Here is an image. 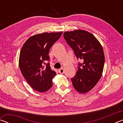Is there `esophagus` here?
I'll return each instance as SVG.
<instances>
[{
  "label": "esophagus",
  "mask_w": 123,
  "mask_h": 123,
  "mask_svg": "<svg viewBox=\"0 0 123 123\" xmlns=\"http://www.w3.org/2000/svg\"><path fill=\"white\" fill-rule=\"evenodd\" d=\"M64 70L63 68H61V69H60L59 70V72L60 73H61V74L64 73Z\"/></svg>",
  "instance_id": "34e87169"
}]
</instances>
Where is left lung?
<instances>
[{
  "label": "left lung",
  "mask_w": 123,
  "mask_h": 123,
  "mask_svg": "<svg viewBox=\"0 0 123 123\" xmlns=\"http://www.w3.org/2000/svg\"><path fill=\"white\" fill-rule=\"evenodd\" d=\"M63 37L74 51L79 62L78 71L71 79L74 88L81 93L88 92L99 81L103 73L105 56L101 45L94 35L85 30L66 31Z\"/></svg>",
  "instance_id": "8db88e82"
}]
</instances>
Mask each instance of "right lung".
<instances>
[{
    "instance_id": "obj_1",
    "label": "right lung",
    "mask_w": 123,
    "mask_h": 123,
    "mask_svg": "<svg viewBox=\"0 0 123 123\" xmlns=\"http://www.w3.org/2000/svg\"><path fill=\"white\" fill-rule=\"evenodd\" d=\"M62 32L42 33L27 40L22 48L19 66L24 78L32 88L39 92L48 91L53 86L56 72L50 66L49 50L61 37Z\"/></svg>"
}]
</instances>
